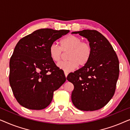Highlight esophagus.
<instances>
[{
  "instance_id": "obj_1",
  "label": "esophagus",
  "mask_w": 130,
  "mask_h": 130,
  "mask_svg": "<svg viewBox=\"0 0 130 130\" xmlns=\"http://www.w3.org/2000/svg\"><path fill=\"white\" fill-rule=\"evenodd\" d=\"M68 73L67 72H64V74H65V76H66V77H67V75H68Z\"/></svg>"
}]
</instances>
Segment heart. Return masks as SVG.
Returning a JSON list of instances; mask_svg holds the SVG:
<instances>
[{
    "label": "heart",
    "instance_id": "heart-1",
    "mask_svg": "<svg viewBox=\"0 0 130 130\" xmlns=\"http://www.w3.org/2000/svg\"><path fill=\"white\" fill-rule=\"evenodd\" d=\"M60 45L53 43L50 46L49 54L53 61H58L63 52H67L66 61L57 63L58 67L66 72H71L77 68L78 65L83 67L88 63L92 55V48L88 42H82L80 37L70 35L60 41Z\"/></svg>",
    "mask_w": 130,
    "mask_h": 130
}]
</instances>
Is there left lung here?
<instances>
[{"mask_svg": "<svg viewBox=\"0 0 130 130\" xmlns=\"http://www.w3.org/2000/svg\"><path fill=\"white\" fill-rule=\"evenodd\" d=\"M86 38L92 48L88 63L67 76L74 85L72 101L81 111H93L104 107L114 95L119 76V61L113 47L95 30L73 32Z\"/></svg>", "mask_w": 130, "mask_h": 130, "instance_id": "obj_1", "label": "left lung"}]
</instances>
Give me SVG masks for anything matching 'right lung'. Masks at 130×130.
<instances>
[{"instance_id":"obj_1","label":"right lung","mask_w":130,"mask_h":130,"mask_svg":"<svg viewBox=\"0 0 130 130\" xmlns=\"http://www.w3.org/2000/svg\"><path fill=\"white\" fill-rule=\"evenodd\" d=\"M49 28L38 29L21 39L10 59L9 83L21 105L29 109L47 107L53 93L66 80L49 54L55 41L69 32Z\"/></svg>"}]
</instances>
